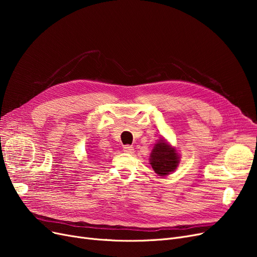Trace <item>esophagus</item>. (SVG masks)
Returning a JSON list of instances; mask_svg holds the SVG:
<instances>
[{
	"instance_id": "34e87169",
	"label": "esophagus",
	"mask_w": 257,
	"mask_h": 257,
	"mask_svg": "<svg viewBox=\"0 0 257 257\" xmlns=\"http://www.w3.org/2000/svg\"><path fill=\"white\" fill-rule=\"evenodd\" d=\"M123 151L124 152H126V153H130V154H132V153H134V148L132 147V146H124L123 147Z\"/></svg>"
}]
</instances>
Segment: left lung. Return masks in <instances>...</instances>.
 <instances>
[{
    "label": "left lung",
    "instance_id": "1",
    "mask_svg": "<svg viewBox=\"0 0 257 257\" xmlns=\"http://www.w3.org/2000/svg\"><path fill=\"white\" fill-rule=\"evenodd\" d=\"M150 157V164L154 172L160 176H165L174 172L179 163L175 149L163 139L154 146Z\"/></svg>",
    "mask_w": 257,
    "mask_h": 257
}]
</instances>
